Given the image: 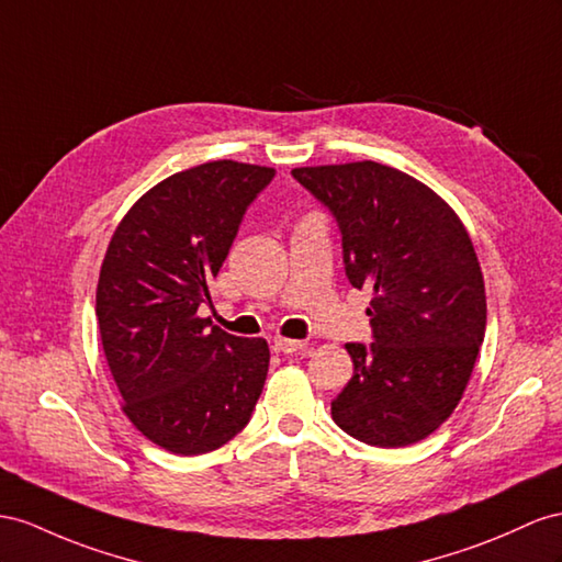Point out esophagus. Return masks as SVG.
<instances>
[{
    "instance_id": "34e87169",
    "label": "esophagus",
    "mask_w": 562,
    "mask_h": 562,
    "mask_svg": "<svg viewBox=\"0 0 562 562\" xmlns=\"http://www.w3.org/2000/svg\"><path fill=\"white\" fill-rule=\"evenodd\" d=\"M301 349H306L304 339H284V337L276 339V351H280V353H294Z\"/></svg>"
}]
</instances>
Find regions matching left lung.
<instances>
[{
  "instance_id": "obj_1",
  "label": "left lung",
  "mask_w": 562,
  "mask_h": 562,
  "mask_svg": "<svg viewBox=\"0 0 562 562\" xmlns=\"http://www.w3.org/2000/svg\"><path fill=\"white\" fill-rule=\"evenodd\" d=\"M292 176L333 211L347 278L372 292L375 341L347 344L353 378L333 401V420L382 449L429 437L463 398L484 341V278L465 225L392 166H306Z\"/></svg>"
}]
</instances>
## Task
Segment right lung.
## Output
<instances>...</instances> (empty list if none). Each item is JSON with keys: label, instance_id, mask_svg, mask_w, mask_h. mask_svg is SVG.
I'll list each match as a JSON object with an SVG mask.
<instances>
[{"label": "right lung", "instance_id": "add662e5", "mask_svg": "<svg viewBox=\"0 0 562 562\" xmlns=\"http://www.w3.org/2000/svg\"><path fill=\"white\" fill-rule=\"evenodd\" d=\"M272 176L227 158L180 170L144 192L109 241L97 282L99 337L123 413L170 453L221 449L247 427L263 392L268 341L227 335L196 311Z\"/></svg>", "mask_w": 562, "mask_h": 562}]
</instances>
